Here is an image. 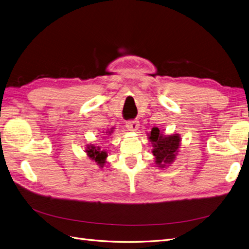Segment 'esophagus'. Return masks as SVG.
<instances>
[{
    "label": "esophagus",
    "mask_w": 249,
    "mask_h": 249,
    "mask_svg": "<svg viewBox=\"0 0 249 249\" xmlns=\"http://www.w3.org/2000/svg\"><path fill=\"white\" fill-rule=\"evenodd\" d=\"M139 122L138 120H129V122L125 123V126L126 129L129 131H132V132H135L137 131L139 129Z\"/></svg>",
    "instance_id": "obj_1"
}]
</instances>
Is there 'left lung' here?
<instances>
[{
	"instance_id": "obj_1",
	"label": "left lung",
	"mask_w": 249,
	"mask_h": 249,
	"mask_svg": "<svg viewBox=\"0 0 249 249\" xmlns=\"http://www.w3.org/2000/svg\"><path fill=\"white\" fill-rule=\"evenodd\" d=\"M149 141L152 142L155 156V162L158 167L164 168L166 165L171 164L176 160L178 147L180 145V137L178 134L164 135L158 127H153L150 131Z\"/></svg>"
}]
</instances>
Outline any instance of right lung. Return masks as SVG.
Wrapping results in <instances>:
<instances>
[{
  "mask_svg": "<svg viewBox=\"0 0 249 249\" xmlns=\"http://www.w3.org/2000/svg\"><path fill=\"white\" fill-rule=\"evenodd\" d=\"M106 133L111 134L112 131H109ZM85 152H86L89 159H91L94 162H96L97 165H100L101 167H104V164L106 163V158L108 157L107 153L105 152V150H101V147H99V146L87 145Z\"/></svg>",
  "mask_w": 249,
  "mask_h": 249,
  "instance_id": "add662e5",
  "label": "right lung"
}]
</instances>
